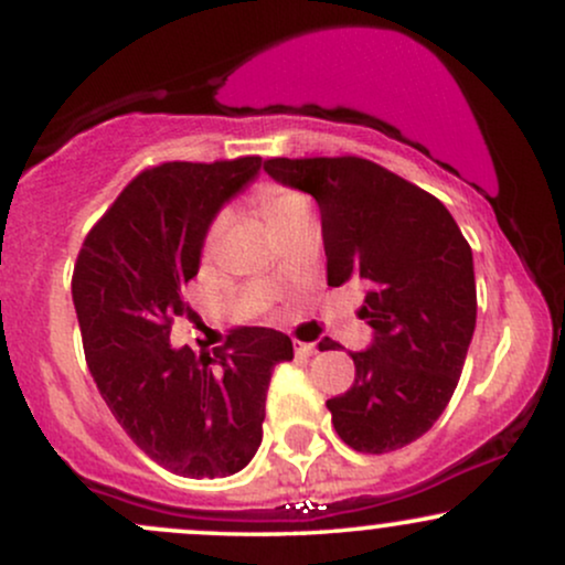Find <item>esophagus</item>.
<instances>
[{
	"label": "esophagus",
	"mask_w": 565,
	"mask_h": 565,
	"mask_svg": "<svg viewBox=\"0 0 565 565\" xmlns=\"http://www.w3.org/2000/svg\"><path fill=\"white\" fill-rule=\"evenodd\" d=\"M295 353L300 355V359H310V355L319 353V345H316V342H297Z\"/></svg>",
	"instance_id": "obj_1"
}]
</instances>
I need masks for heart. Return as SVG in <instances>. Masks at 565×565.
<instances>
[{"instance_id":"b5f03b06","label":"heart","mask_w":565,"mask_h":565,"mask_svg":"<svg viewBox=\"0 0 565 565\" xmlns=\"http://www.w3.org/2000/svg\"><path fill=\"white\" fill-rule=\"evenodd\" d=\"M305 206H308V201H305L300 193L287 191V188L268 185V188H263V191H260V210H263L265 220H268V225H274V223H278V220L295 215L297 210H305ZM223 225H225V217H217L215 223H212L210 244L215 242L217 233L223 231Z\"/></svg>"}]
</instances>
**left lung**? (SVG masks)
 Listing matches in <instances>:
<instances>
[{"label":"left lung","instance_id":"left-lung-1","mask_svg":"<svg viewBox=\"0 0 565 565\" xmlns=\"http://www.w3.org/2000/svg\"><path fill=\"white\" fill-rule=\"evenodd\" d=\"M276 183L321 212L329 287L364 284L372 345L355 382L327 401L350 449H404L444 414L476 332L472 249L451 212L423 188L359 157L268 159Z\"/></svg>","mask_w":565,"mask_h":565}]
</instances>
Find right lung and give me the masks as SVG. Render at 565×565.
Here are the masks:
<instances>
[{
	"label": "right lung",
	"instance_id": "1",
	"mask_svg": "<svg viewBox=\"0 0 565 565\" xmlns=\"http://www.w3.org/2000/svg\"><path fill=\"white\" fill-rule=\"evenodd\" d=\"M263 159L170 161L140 172L89 231L74 268L76 319L97 391L153 462L183 478L244 470L263 444L265 393L291 340L265 327L231 332L215 353L170 342L191 316L212 223L260 174Z\"/></svg>",
	"mask_w": 565,
	"mask_h": 565
}]
</instances>
